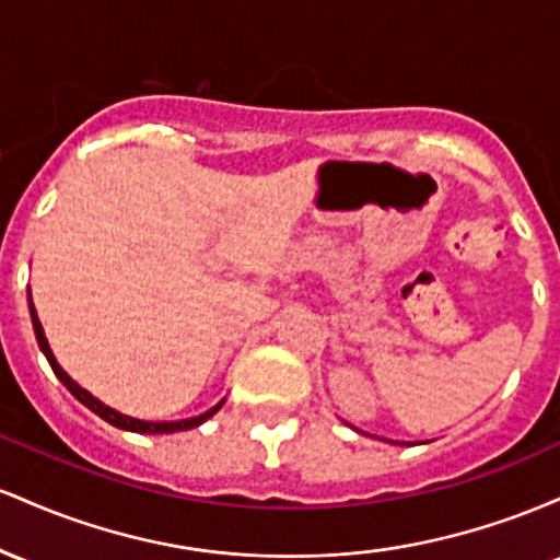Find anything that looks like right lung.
<instances>
[{
  "label": "right lung",
  "instance_id": "1",
  "mask_svg": "<svg viewBox=\"0 0 560 560\" xmlns=\"http://www.w3.org/2000/svg\"><path fill=\"white\" fill-rule=\"evenodd\" d=\"M31 318H34V331H36L38 347H42L44 355H47V361H49V365H52V371L57 374V378H60V382L66 384V387L70 389V395L79 397V400H81L83 405H86L89 410H94V413L100 416V419H105L107 423H113V427H118V429H128V432H139V434H171V432H184V429H195V427H199V423H202V421H208L210 416H213L215 410L221 408V405H223V402H218L215 408H210L208 413H202V416H195V419H184V421H165V423L139 421V419H131V416L118 413V410L107 408L105 402H100V400H96V397L89 395L86 389L79 387V384H75L73 378H70V376L66 374V371H62L60 365H57L55 355H52V350H49L47 337H44L42 324H38V316H36V311H34V302H31Z\"/></svg>",
  "mask_w": 560,
  "mask_h": 560
}]
</instances>
